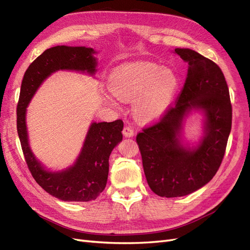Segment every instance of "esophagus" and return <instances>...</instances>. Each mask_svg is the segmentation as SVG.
<instances>
[{
  "mask_svg": "<svg viewBox=\"0 0 250 250\" xmlns=\"http://www.w3.org/2000/svg\"><path fill=\"white\" fill-rule=\"evenodd\" d=\"M123 134L125 137H133L134 136V128L130 125H125L123 130Z\"/></svg>",
  "mask_w": 250,
  "mask_h": 250,
  "instance_id": "esophagus-1",
  "label": "esophagus"
}]
</instances>
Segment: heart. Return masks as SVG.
Masks as SVG:
<instances>
[{
    "mask_svg": "<svg viewBox=\"0 0 250 250\" xmlns=\"http://www.w3.org/2000/svg\"><path fill=\"white\" fill-rule=\"evenodd\" d=\"M179 80L171 69L161 68L156 63L130 64L116 70L109 88L116 98L134 102V112L142 120L150 122L162 116L168 108Z\"/></svg>",
    "mask_w": 250,
    "mask_h": 250,
    "instance_id": "1",
    "label": "heart"
}]
</instances>
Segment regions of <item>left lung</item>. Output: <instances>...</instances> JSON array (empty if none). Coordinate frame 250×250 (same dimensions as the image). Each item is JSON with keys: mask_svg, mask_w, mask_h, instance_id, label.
I'll list each match as a JSON object with an SVG mask.
<instances>
[{"mask_svg": "<svg viewBox=\"0 0 250 250\" xmlns=\"http://www.w3.org/2000/svg\"><path fill=\"white\" fill-rule=\"evenodd\" d=\"M174 52L188 63L186 81L158 122L136 136L148 186L161 197L188 195L210 182L221 165L231 128L229 91L220 67L195 51ZM192 107L203 108L207 117L206 136L195 150L183 148L177 138L182 118Z\"/></svg>", "mask_w": 250, "mask_h": 250, "instance_id": "left-lung-1", "label": "left lung"}]
</instances>
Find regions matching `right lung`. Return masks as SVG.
I'll return each mask as SVG.
<instances>
[{
  "label": "right lung",
  "mask_w": 250,
  "mask_h": 250,
  "mask_svg": "<svg viewBox=\"0 0 250 250\" xmlns=\"http://www.w3.org/2000/svg\"><path fill=\"white\" fill-rule=\"evenodd\" d=\"M93 54V49L85 46L58 45L47 49L30 64L21 87L17 126L23 157L39 186L64 201L94 200L104 191L109 173V157L123 140L124 122L117 119L112 123H93L76 164L61 172H50L40 165L29 147L26 108L39 85L56 70H86L93 75L96 66Z\"/></svg>",
  "instance_id": "right-lung-1"
}]
</instances>
